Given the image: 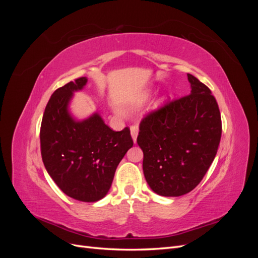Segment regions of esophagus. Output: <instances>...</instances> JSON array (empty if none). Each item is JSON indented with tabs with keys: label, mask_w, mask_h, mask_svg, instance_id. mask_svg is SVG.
<instances>
[{
	"label": "esophagus",
	"mask_w": 258,
	"mask_h": 258,
	"mask_svg": "<svg viewBox=\"0 0 258 258\" xmlns=\"http://www.w3.org/2000/svg\"><path fill=\"white\" fill-rule=\"evenodd\" d=\"M130 134L132 137V140H134V142L137 143V138H138V134H139V129L137 126H131L130 127Z\"/></svg>",
	"instance_id": "obj_1"
}]
</instances>
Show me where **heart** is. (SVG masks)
Returning a JSON list of instances; mask_svg holds the SVG:
<instances>
[{
  "instance_id": "obj_1",
  "label": "heart",
  "mask_w": 258,
  "mask_h": 258,
  "mask_svg": "<svg viewBox=\"0 0 258 258\" xmlns=\"http://www.w3.org/2000/svg\"><path fill=\"white\" fill-rule=\"evenodd\" d=\"M150 95H151V91L150 90H145V91H142L138 93L137 96L132 97L129 102H128V106L130 108H137V107H140L142 104H144L147 99L150 98Z\"/></svg>"
}]
</instances>
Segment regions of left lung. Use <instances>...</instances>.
I'll list each match as a JSON object with an SVG mask.
<instances>
[{
	"label": "left lung",
	"mask_w": 258,
	"mask_h": 258,
	"mask_svg": "<svg viewBox=\"0 0 258 258\" xmlns=\"http://www.w3.org/2000/svg\"><path fill=\"white\" fill-rule=\"evenodd\" d=\"M190 93L148 114L140 123L143 172L165 197L191 191L213 162L222 136L221 113L211 90L187 74Z\"/></svg>",
	"instance_id": "8db88e82"
}]
</instances>
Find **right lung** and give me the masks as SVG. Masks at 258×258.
I'll list each match as a JSON object with an SVG mask.
<instances>
[{"mask_svg":"<svg viewBox=\"0 0 258 258\" xmlns=\"http://www.w3.org/2000/svg\"><path fill=\"white\" fill-rule=\"evenodd\" d=\"M87 82L80 77L52 93L40 139L44 166L59 188L75 200L96 202L110 190L116 168L134 141L129 128L113 131L98 112L82 120L71 114L73 93Z\"/></svg>","mask_w":258,"mask_h":258,"instance_id":"obj_1","label":"right lung"}]
</instances>
